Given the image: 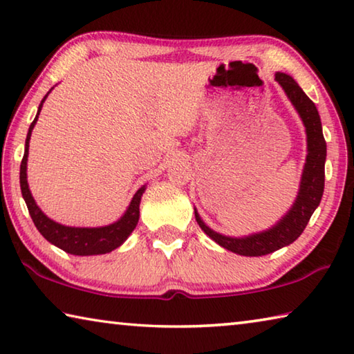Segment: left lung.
Listing matches in <instances>:
<instances>
[{"label":"left lung","mask_w":354,"mask_h":354,"mask_svg":"<svg viewBox=\"0 0 354 354\" xmlns=\"http://www.w3.org/2000/svg\"><path fill=\"white\" fill-rule=\"evenodd\" d=\"M274 80L281 84L290 103L301 117L308 136L306 164H304L297 200L290 211L270 230L247 237H227L218 234L206 226L205 221L200 218L198 212L195 211V218L198 221L200 227L212 241L217 242L220 247L241 256H263L295 242L306 227L310 215L320 205L323 189H325L326 142L323 137L319 111L292 76L278 71L274 75Z\"/></svg>","instance_id":"8db88e82"}]
</instances>
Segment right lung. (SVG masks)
<instances>
[{
  "mask_svg": "<svg viewBox=\"0 0 354 354\" xmlns=\"http://www.w3.org/2000/svg\"><path fill=\"white\" fill-rule=\"evenodd\" d=\"M50 93V92H48ZM48 93L41 100L39 106L37 115H35L34 122L29 127L26 143H25V154H23L21 165H20V187L21 195L26 201L28 211L34 221L35 227L44 236L48 242L56 245L57 248L64 250L65 253L75 254V256H93V254H106L109 251L118 248L128 236L134 231L139 221V206L142 194L145 192V185L136 192V195L131 200V205L128 206L127 212L123 217H120L115 223H111L107 226L100 227H75V226H65L61 223H56L55 220L48 218L46 215L40 211V207L35 205L31 192H29L28 179H26V165H28V151H29V139H31V133L34 129V124L37 123L39 113L44 106V101L46 100Z\"/></svg>",
  "mask_w": 354,
  "mask_h": 354,
  "instance_id": "right-lung-1",
  "label": "right lung"
}]
</instances>
